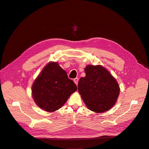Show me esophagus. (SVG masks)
<instances>
[{
	"mask_svg": "<svg viewBox=\"0 0 149 149\" xmlns=\"http://www.w3.org/2000/svg\"><path fill=\"white\" fill-rule=\"evenodd\" d=\"M74 81L77 85L78 84V82H79V79H78V78H75V79H74Z\"/></svg>",
	"mask_w": 149,
	"mask_h": 149,
	"instance_id": "esophagus-1",
	"label": "esophagus"
}]
</instances>
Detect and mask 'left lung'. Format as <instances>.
Returning <instances> with one entry per match:
<instances>
[{
    "mask_svg": "<svg viewBox=\"0 0 149 149\" xmlns=\"http://www.w3.org/2000/svg\"><path fill=\"white\" fill-rule=\"evenodd\" d=\"M84 72L86 76L79 80L78 90L86 106L96 113L110 110L120 94L118 82L101 65H88Z\"/></svg>",
    "mask_w": 149,
    "mask_h": 149,
    "instance_id": "1",
    "label": "left lung"
}]
</instances>
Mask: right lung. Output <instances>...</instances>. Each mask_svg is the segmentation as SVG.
Masks as SVG:
<instances>
[{
  "label": "right lung",
  "mask_w": 149,
  "mask_h": 149,
  "mask_svg": "<svg viewBox=\"0 0 149 149\" xmlns=\"http://www.w3.org/2000/svg\"><path fill=\"white\" fill-rule=\"evenodd\" d=\"M77 86L68 77L58 62H49L42 69L32 85V97L36 105L48 112L61 108Z\"/></svg>",
  "instance_id": "right-lung-1"
}]
</instances>
